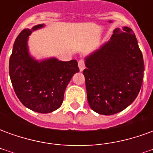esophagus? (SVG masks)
I'll list each match as a JSON object with an SVG mask.
<instances>
[{"label": "esophagus", "mask_w": 153, "mask_h": 153, "mask_svg": "<svg viewBox=\"0 0 153 153\" xmlns=\"http://www.w3.org/2000/svg\"><path fill=\"white\" fill-rule=\"evenodd\" d=\"M79 68L80 71H83L85 68V63L83 60H79Z\"/></svg>", "instance_id": "esophagus-1"}]
</instances>
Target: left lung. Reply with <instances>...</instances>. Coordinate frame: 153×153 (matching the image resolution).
<instances>
[{
	"instance_id": "obj_1",
	"label": "left lung",
	"mask_w": 153,
	"mask_h": 153,
	"mask_svg": "<svg viewBox=\"0 0 153 153\" xmlns=\"http://www.w3.org/2000/svg\"><path fill=\"white\" fill-rule=\"evenodd\" d=\"M85 65L87 97L95 112H120L138 96L144 63L131 28H115L111 40L85 58Z\"/></svg>"
}]
</instances>
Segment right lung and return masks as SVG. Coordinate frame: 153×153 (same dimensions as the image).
<instances>
[{
    "instance_id": "right-lung-1",
    "label": "right lung",
    "mask_w": 153,
    "mask_h": 153,
    "mask_svg": "<svg viewBox=\"0 0 153 153\" xmlns=\"http://www.w3.org/2000/svg\"><path fill=\"white\" fill-rule=\"evenodd\" d=\"M38 25L18 35L9 62V74L15 94L22 104L38 113H50L63 102L64 93L71 78L79 71L76 60L61 61L56 58L35 60L28 52L32 32L43 28Z\"/></svg>"
}]
</instances>
